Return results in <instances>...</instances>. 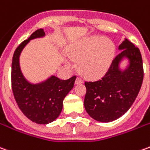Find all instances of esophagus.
<instances>
[{
	"label": "esophagus",
	"mask_w": 150,
	"mask_h": 150,
	"mask_svg": "<svg viewBox=\"0 0 150 150\" xmlns=\"http://www.w3.org/2000/svg\"><path fill=\"white\" fill-rule=\"evenodd\" d=\"M83 79H82L80 77H77V79H76V80H75V83L76 84H79V83H83Z\"/></svg>",
	"instance_id": "34e87169"
}]
</instances>
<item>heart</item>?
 <instances>
[{
    "label": "heart",
    "mask_w": 150,
    "mask_h": 150,
    "mask_svg": "<svg viewBox=\"0 0 150 150\" xmlns=\"http://www.w3.org/2000/svg\"><path fill=\"white\" fill-rule=\"evenodd\" d=\"M115 48L109 39L94 37L75 43L68 49L70 57L78 62V69L88 79L102 77L109 68Z\"/></svg>",
    "instance_id": "heart-1"
}]
</instances>
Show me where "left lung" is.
Wrapping results in <instances>:
<instances>
[{"mask_svg": "<svg viewBox=\"0 0 150 150\" xmlns=\"http://www.w3.org/2000/svg\"><path fill=\"white\" fill-rule=\"evenodd\" d=\"M121 52L113 59L108 71L97 81H85L84 107L97 121L110 122L124 115L132 106L142 88L144 69L138 47L126 39L119 46ZM129 59V68L121 72L120 59Z\"/></svg>", "mask_w": 150, "mask_h": 150, "instance_id": "8db88e82", "label": "left lung"}]
</instances>
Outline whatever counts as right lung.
<instances>
[{
	"label": "right lung",
	"instance_id": "add662e5",
	"mask_svg": "<svg viewBox=\"0 0 150 150\" xmlns=\"http://www.w3.org/2000/svg\"><path fill=\"white\" fill-rule=\"evenodd\" d=\"M44 35L42 29L37 30L17 47L11 71L12 90L18 107L28 119L41 125L52 122L59 116L63 100L73 88L76 79V75L66 80L52 76L44 83L32 84L24 78L19 66L21 50L30 40Z\"/></svg>",
	"mask_w": 150,
	"mask_h": 150
}]
</instances>
